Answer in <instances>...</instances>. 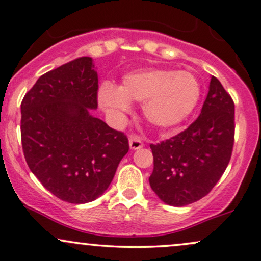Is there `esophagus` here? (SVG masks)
I'll return each instance as SVG.
<instances>
[{
  "mask_svg": "<svg viewBox=\"0 0 261 261\" xmlns=\"http://www.w3.org/2000/svg\"><path fill=\"white\" fill-rule=\"evenodd\" d=\"M143 146H144L143 141H141V139L138 136H133L129 138V147L132 150H138Z\"/></svg>",
  "mask_w": 261,
  "mask_h": 261,
  "instance_id": "obj_1",
  "label": "esophagus"
}]
</instances>
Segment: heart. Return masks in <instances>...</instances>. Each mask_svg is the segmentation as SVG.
<instances>
[{"instance_id": "1", "label": "heart", "mask_w": 261, "mask_h": 261, "mask_svg": "<svg viewBox=\"0 0 261 261\" xmlns=\"http://www.w3.org/2000/svg\"><path fill=\"white\" fill-rule=\"evenodd\" d=\"M201 92V83L191 72L147 69L127 73L120 88L104 83L99 89V101L114 114L127 112L129 101L143 102L144 116L151 124L172 128L192 114Z\"/></svg>"}]
</instances>
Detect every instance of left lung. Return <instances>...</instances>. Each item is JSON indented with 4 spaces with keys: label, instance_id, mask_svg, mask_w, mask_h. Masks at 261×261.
I'll list each match as a JSON object with an SVG mask.
<instances>
[{
    "label": "left lung",
    "instance_id": "left-lung-1",
    "mask_svg": "<svg viewBox=\"0 0 261 261\" xmlns=\"http://www.w3.org/2000/svg\"><path fill=\"white\" fill-rule=\"evenodd\" d=\"M234 141V104L217 77L196 121L169 139L151 144L149 181L169 205L181 207L207 196L229 165Z\"/></svg>",
    "mask_w": 261,
    "mask_h": 261
}]
</instances>
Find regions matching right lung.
Here are the masks:
<instances>
[{
    "mask_svg": "<svg viewBox=\"0 0 261 261\" xmlns=\"http://www.w3.org/2000/svg\"><path fill=\"white\" fill-rule=\"evenodd\" d=\"M81 57L37 80L21 101V145L29 168L56 197L87 203L104 194L129 150L124 133L91 115L98 75Z\"/></svg>",
    "mask_w": 261,
    "mask_h": 261,
    "instance_id": "1",
    "label": "right lung"
}]
</instances>
